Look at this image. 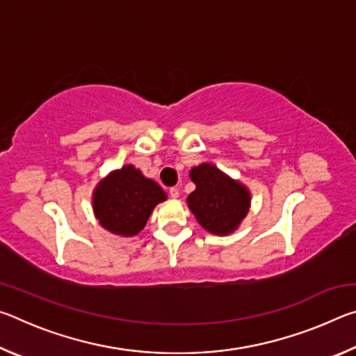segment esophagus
Masks as SVG:
<instances>
[{
  "instance_id": "obj_1",
  "label": "esophagus",
  "mask_w": 356,
  "mask_h": 356,
  "mask_svg": "<svg viewBox=\"0 0 356 356\" xmlns=\"http://www.w3.org/2000/svg\"><path fill=\"white\" fill-rule=\"evenodd\" d=\"M179 195H180V191L177 186H172V188H170V196L172 197V200H177Z\"/></svg>"
}]
</instances>
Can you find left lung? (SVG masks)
<instances>
[{
  "label": "left lung",
  "instance_id": "8db88e82",
  "mask_svg": "<svg viewBox=\"0 0 356 356\" xmlns=\"http://www.w3.org/2000/svg\"><path fill=\"white\" fill-rule=\"evenodd\" d=\"M190 177L196 190L190 193L186 202L197 222L216 236L236 231L250 210L248 188L210 163L193 168Z\"/></svg>",
  "mask_w": 356,
  "mask_h": 356
}]
</instances>
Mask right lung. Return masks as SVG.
<instances>
[{
	"label": "right lung",
	"mask_w": 356,
	"mask_h": 356,
	"mask_svg": "<svg viewBox=\"0 0 356 356\" xmlns=\"http://www.w3.org/2000/svg\"><path fill=\"white\" fill-rule=\"evenodd\" d=\"M166 193L140 170L127 165L100 180L92 196L94 213L106 231L118 236H136L146 226L156 204Z\"/></svg>",
	"instance_id": "add662e5"
}]
</instances>
